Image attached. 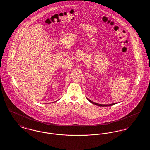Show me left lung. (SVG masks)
Segmentation results:
<instances>
[{"mask_svg":"<svg viewBox=\"0 0 150 150\" xmlns=\"http://www.w3.org/2000/svg\"><path fill=\"white\" fill-rule=\"evenodd\" d=\"M86 99L88 100L90 102H91L92 104H94V105H97V106H102V107H106V106H112V105H114L115 104H116L117 103H112V104H109V105H102V104H98V103H95V102H94L93 101H92V100H89V99H88V98H86Z\"/></svg>","mask_w":150,"mask_h":150,"instance_id":"obj_1","label":"left lung"}]
</instances>
